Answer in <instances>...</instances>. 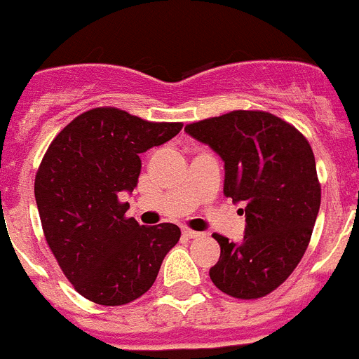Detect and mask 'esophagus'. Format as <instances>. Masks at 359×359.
Instances as JSON below:
<instances>
[{
    "instance_id": "1",
    "label": "esophagus",
    "mask_w": 359,
    "mask_h": 359,
    "mask_svg": "<svg viewBox=\"0 0 359 359\" xmlns=\"http://www.w3.org/2000/svg\"><path fill=\"white\" fill-rule=\"evenodd\" d=\"M183 236H185L187 239H198V237H201V231L190 230V228H183Z\"/></svg>"
}]
</instances>
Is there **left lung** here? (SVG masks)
I'll return each instance as SVG.
<instances>
[{
    "instance_id": "1",
    "label": "left lung",
    "mask_w": 359,
    "mask_h": 359,
    "mask_svg": "<svg viewBox=\"0 0 359 359\" xmlns=\"http://www.w3.org/2000/svg\"><path fill=\"white\" fill-rule=\"evenodd\" d=\"M185 131L221 156L224 196L244 203L243 241L214 233L221 255L212 282L241 300L266 297L293 273L311 241L322 199L313 149L298 129L266 111H230Z\"/></svg>"
}]
</instances>
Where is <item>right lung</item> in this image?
Masks as SVG:
<instances>
[{
	"mask_svg": "<svg viewBox=\"0 0 359 359\" xmlns=\"http://www.w3.org/2000/svg\"><path fill=\"white\" fill-rule=\"evenodd\" d=\"M182 122H147L116 107L86 111L53 138L36 174V203L50 250L73 287L100 306L147 293L176 224L140 226L126 217L140 176V154L169 142Z\"/></svg>",
	"mask_w": 359,
	"mask_h": 359,
	"instance_id": "right-lung-1",
	"label": "right lung"
}]
</instances>
